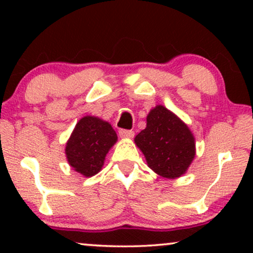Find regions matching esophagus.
<instances>
[{
  "instance_id": "esophagus-1",
  "label": "esophagus",
  "mask_w": 253,
  "mask_h": 253,
  "mask_svg": "<svg viewBox=\"0 0 253 253\" xmlns=\"http://www.w3.org/2000/svg\"><path fill=\"white\" fill-rule=\"evenodd\" d=\"M119 135H120V138L130 139L134 136V132H133V130H128V129H120L119 130Z\"/></svg>"
}]
</instances>
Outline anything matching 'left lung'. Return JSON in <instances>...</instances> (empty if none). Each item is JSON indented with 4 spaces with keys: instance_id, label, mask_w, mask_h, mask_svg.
Listing matches in <instances>:
<instances>
[{
    "instance_id": "left-lung-1",
    "label": "left lung",
    "mask_w": 253,
    "mask_h": 253,
    "mask_svg": "<svg viewBox=\"0 0 253 253\" xmlns=\"http://www.w3.org/2000/svg\"><path fill=\"white\" fill-rule=\"evenodd\" d=\"M134 143L150 169L165 178L184 175L195 158V138L189 127L162 104L150 110L146 128L135 136Z\"/></svg>"
}]
</instances>
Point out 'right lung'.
<instances>
[{"mask_svg":"<svg viewBox=\"0 0 253 253\" xmlns=\"http://www.w3.org/2000/svg\"><path fill=\"white\" fill-rule=\"evenodd\" d=\"M118 141L112 125L97 117L86 115L76 124L65 146L68 163L84 177L102 169L107 153Z\"/></svg>","mask_w":253,"mask_h":253,"instance_id":"right-lung-1","label":"right lung"}]
</instances>
